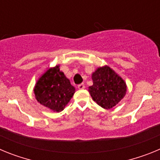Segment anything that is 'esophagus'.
Wrapping results in <instances>:
<instances>
[{"instance_id": "esophagus-1", "label": "esophagus", "mask_w": 160, "mask_h": 160, "mask_svg": "<svg viewBox=\"0 0 160 160\" xmlns=\"http://www.w3.org/2000/svg\"><path fill=\"white\" fill-rule=\"evenodd\" d=\"M78 88L79 90H82V89L85 88V85L83 84V83H82V84H79L78 86Z\"/></svg>"}]
</instances>
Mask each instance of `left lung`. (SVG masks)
Instances as JSON below:
<instances>
[{
    "label": "left lung",
    "mask_w": 160,
    "mask_h": 160,
    "mask_svg": "<svg viewBox=\"0 0 160 160\" xmlns=\"http://www.w3.org/2000/svg\"><path fill=\"white\" fill-rule=\"evenodd\" d=\"M92 80L89 92L93 100L102 108H112L125 96L126 82L109 66L98 68L92 73Z\"/></svg>",
    "instance_id": "8db88e82"
}]
</instances>
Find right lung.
<instances>
[{"mask_svg":"<svg viewBox=\"0 0 160 160\" xmlns=\"http://www.w3.org/2000/svg\"><path fill=\"white\" fill-rule=\"evenodd\" d=\"M33 91L38 102L52 111L60 112L71 99L75 88L64 73L60 71L59 66H56L42 74Z\"/></svg>","mask_w":160,"mask_h":160,"instance_id":"add662e5","label":"right lung"}]
</instances>
